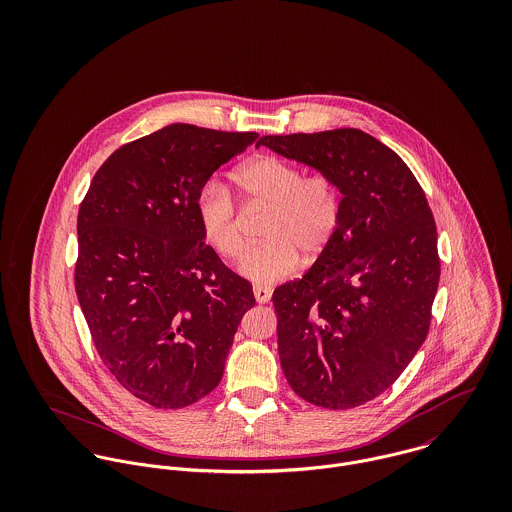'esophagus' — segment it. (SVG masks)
<instances>
[{"label":"esophagus","mask_w":512,"mask_h":512,"mask_svg":"<svg viewBox=\"0 0 512 512\" xmlns=\"http://www.w3.org/2000/svg\"><path fill=\"white\" fill-rule=\"evenodd\" d=\"M252 292H254V297H256V301H258V303H268V301L272 299V290H270L268 286H260V284H256V286L252 288Z\"/></svg>","instance_id":"1"}]
</instances>
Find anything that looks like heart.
<instances>
[{
	"label": "heart",
	"mask_w": 512,
	"mask_h": 512,
	"mask_svg": "<svg viewBox=\"0 0 512 512\" xmlns=\"http://www.w3.org/2000/svg\"><path fill=\"white\" fill-rule=\"evenodd\" d=\"M234 183L252 205L270 209L264 242L240 258V274L256 284H274L292 274L301 254L319 256L335 238L343 199L339 185L325 173L305 175L288 159L264 155L234 171ZM197 219L205 240L222 258H236L244 248L240 215L230 191L209 181L197 195Z\"/></svg>",
	"instance_id": "b5f03b06"
}]
</instances>
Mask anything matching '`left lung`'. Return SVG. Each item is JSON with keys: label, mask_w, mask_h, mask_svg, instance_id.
Here are the masks:
<instances>
[{"label": "left lung", "mask_w": 512, "mask_h": 512, "mask_svg": "<svg viewBox=\"0 0 512 512\" xmlns=\"http://www.w3.org/2000/svg\"><path fill=\"white\" fill-rule=\"evenodd\" d=\"M258 144L329 175L343 195L331 244L272 301L293 392L321 408H357L390 388L426 341L439 284L432 209L400 155L363 130Z\"/></svg>", "instance_id": "left-lung-1"}]
</instances>
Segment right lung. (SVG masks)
I'll return each mask as SVG.
<instances>
[{
	"label": "right lung",
	"instance_id": "1",
	"mask_svg": "<svg viewBox=\"0 0 512 512\" xmlns=\"http://www.w3.org/2000/svg\"><path fill=\"white\" fill-rule=\"evenodd\" d=\"M258 138L171 124L118 147L78 209L74 288L110 374L155 408L217 388L252 284L205 242L197 195Z\"/></svg>",
	"mask_w": 512,
	"mask_h": 512
}]
</instances>
